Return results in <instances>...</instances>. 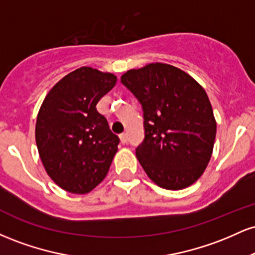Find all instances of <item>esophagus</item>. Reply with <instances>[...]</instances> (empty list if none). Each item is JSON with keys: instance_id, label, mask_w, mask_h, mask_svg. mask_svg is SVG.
Here are the masks:
<instances>
[{"instance_id": "obj_1", "label": "esophagus", "mask_w": 255, "mask_h": 255, "mask_svg": "<svg viewBox=\"0 0 255 255\" xmlns=\"http://www.w3.org/2000/svg\"><path fill=\"white\" fill-rule=\"evenodd\" d=\"M120 139H121L122 144H127V141H128V134H127V133H122L121 135H120Z\"/></svg>"}]
</instances>
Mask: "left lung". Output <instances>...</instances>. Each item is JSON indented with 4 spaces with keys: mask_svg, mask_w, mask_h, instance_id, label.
I'll return each instance as SVG.
<instances>
[{
    "mask_svg": "<svg viewBox=\"0 0 255 255\" xmlns=\"http://www.w3.org/2000/svg\"><path fill=\"white\" fill-rule=\"evenodd\" d=\"M121 83L144 111L145 139L135 151L142 169L162 188L189 187L209 164L217 131L203 86L182 69L159 62L127 71Z\"/></svg>",
    "mask_w": 255,
    "mask_h": 255,
    "instance_id": "obj_1",
    "label": "left lung"
}]
</instances>
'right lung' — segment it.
Returning <instances> with one entry per match:
<instances>
[{
    "instance_id": "add662e5",
    "label": "right lung",
    "mask_w": 255,
    "mask_h": 255,
    "mask_svg": "<svg viewBox=\"0 0 255 255\" xmlns=\"http://www.w3.org/2000/svg\"><path fill=\"white\" fill-rule=\"evenodd\" d=\"M118 78L81 67L61 79L44 98L36 122L39 157L51 180L74 194H86L107 176L119 136L96 105Z\"/></svg>"
}]
</instances>
